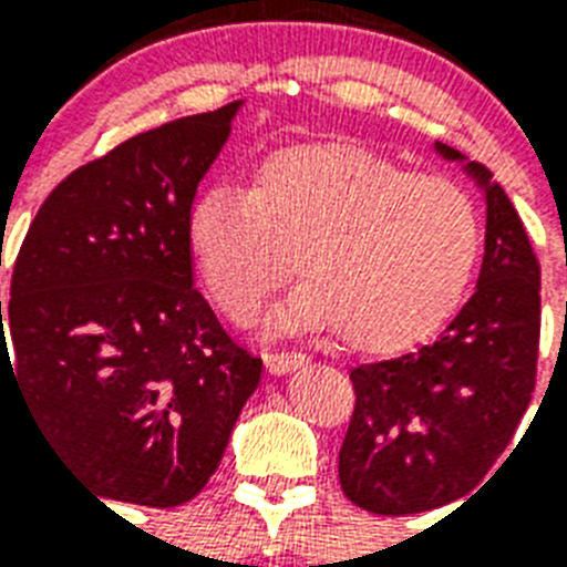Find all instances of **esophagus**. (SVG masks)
Returning a JSON list of instances; mask_svg holds the SVG:
<instances>
[{
	"instance_id": "1",
	"label": "esophagus",
	"mask_w": 567,
	"mask_h": 567,
	"mask_svg": "<svg viewBox=\"0 0 567 567\" xmlns=\"http://www.w3.org/2000/svg\"><path fill=\"white\" fill-rule=\"evenodd\" d=\"M265 364H267V373H270V377H285V373L306 368V364H309V359H306L302 353H267Z\"/></svg>"
}]
</instances>
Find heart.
Here are the masks:
<instances>
[{
	"label": "heart",
	"instance_id": "1",
	"mask_svg": "<svg viewBox=\"0 0 567 567\" xmlns=\"http://www.w3.org/2000/svg\"><path fill=\"white\" fill-rule=\"evenodd\" d=\"M480 214L462 185L347 141L282 146L249 188H208L188 212V252L226 318L247 323L291 274L282 332L341 329L362 353L421 344L456 311L480 258Z\"/></svg>",
	"mask_w": 567,
	"mask_h": 567
}]
</instances>
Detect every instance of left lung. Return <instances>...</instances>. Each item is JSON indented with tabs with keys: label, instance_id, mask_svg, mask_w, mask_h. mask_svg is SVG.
I'll return each instance as SVG.
<instances>
[{
	"label": "left lung",
	"instance_id": "8db88e82",
	"mask_svg": "<svg viewBox=\"0 0 567 567\" xmlns=\"http://www.w3.org/2000/svg\"><path fill=\"white\" fill-rule=\"evenodd\" d=\"M485 199V256L474 297L435 344L359 364L355 412L338 453V480L373 515H414L465 497L509 447L536 388L542 282L506 190L494 173L447 144Z\"/></svg>",
	"mask_w": 567,
	"mask_h": 567
}]
</instances>
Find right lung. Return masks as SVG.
Wrapping results in <instances>:
<instances>
[{"mask_svg":"<svg viewBox=\"0 0 567 567\" xmlns=\"http://www.w3.org/2000/svg\"><path fill=\"white\" fill-rule=\"evenodd\" d=\"M240 109L128 137L47 196L4 309L13 364L0 302V382L11 373L49 447L109 501L196 497L261 382V359L194 288L188 252L196 188Z\"/></svg>","mask_w":567,"mask_h":567,"instance_id":"obj_1","label":"right lung"}]
</instances>
